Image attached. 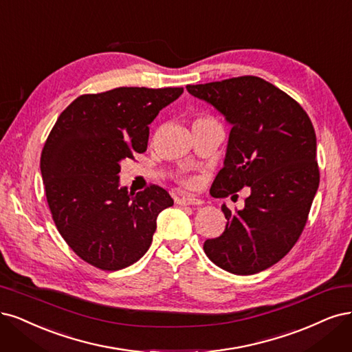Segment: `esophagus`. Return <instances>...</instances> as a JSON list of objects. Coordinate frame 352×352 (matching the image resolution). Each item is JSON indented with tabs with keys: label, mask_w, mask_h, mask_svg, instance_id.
<instances>
[{
	"label": "esophagus",
	"mask_w": 352,
	"mask_h": 352,
	"mask_svg": "<svg viewBox=\"0 0 352 352\" xmlns=\"http://www.w3.org/2000/svg\"><path fill=\"white\" fill-rule=\"evenodd\" d=\"M176 204L182 205V207H186V205H201L202 201L195 197H182L176 199Z\"/></svg>",
	"instance_id": "1"
}]
</instances>
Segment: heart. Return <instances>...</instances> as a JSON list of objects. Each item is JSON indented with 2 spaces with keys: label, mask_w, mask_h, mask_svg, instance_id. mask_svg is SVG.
Masks as SVG:
<instances>
[{
  "label": "heart",
  "mask_w": 352,
  "mask_h": 352,
  "mask_svg": "<svg viewBox=\"0 0 352 352\" xmlns=\"http://www.w3.org/2000/svg\"><path fill=\"white\" fill-rule=\"evenodd\" d=\"M204 119H210V118H198L197 120H204Z\"/></svg>",
  "instance_id": "1"
}]
</instances>
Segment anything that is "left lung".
Masks as SVG:
<instances>
[{
	"label": "left lung",
	"mask_w": 352,
	"mask_h": 352,
	"mask_svg": "<svg viewBox=\"0 0 352 352\" xmlns=\"http://www.w3.org/2000/svg\"><path fill=\"white\" fill-rule=\"evenodd\" d=\"M186 89L232 125L224 167L211 193L226 198L250 188L243 210L223 205L226 230L205 240L204 250L227 272L258 274L292 250L307 223L320 180L311 120L293 98L259 77Z\"/></svg>",
	"instance_id": "left-lung-1"
}]
</instances>
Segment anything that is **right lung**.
Instances as JSON below:
<instances>
[{
	"label": "right lung",
	"instance_id": "right-lung-1",
	"mask_svg": "<svg viewBox=\"0 0 352 352\" xmlns=\"http://www.w3.org/2000/svg\"><path fill=\"white\" fill-rule=\"evenodd\" d=\"M182 87H118L82 94L59 115L47 137L41 172L59 234L87 263L118 271L148 250L155 220L172 207L168 192L119 186L120 162L147 150L148 125Z\"/></svg>",
	"mask_w": 352,
	"mask_h": 352
}]
</instances>
